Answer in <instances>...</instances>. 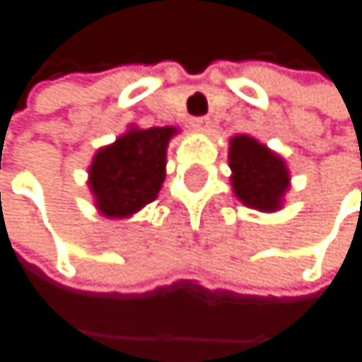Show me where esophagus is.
<instances>
[{"instance_id":"esophagus-1","label":"esophagus","mask_w":362,"mask_h":362,"mask_svg":"<svg viewBox=\"0 0 362 362\" xmlns=\"http://www.w3.org/2000/svg\"><path fill=\"white\" fill-rule=\"evenodd\" d=\"M191 126H193L195 132H208V128H211V119H208V117H197V119L191 121Z\"/></svg>"}]
</instances>
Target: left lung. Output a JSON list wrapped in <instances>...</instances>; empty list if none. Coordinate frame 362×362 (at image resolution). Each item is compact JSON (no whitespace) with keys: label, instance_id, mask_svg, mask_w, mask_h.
I'll use <instances>...</instances> for the list:
<instances>
[{"label":"left lung","instance_id":"left-lung-1","mask_svg":"<svg viewBox=\"0 0 362 362\" xmlns=\"http://www.w3.org/2000/svg\"><path fill=\"white\" fill-rule=\"evenodd\" d=\"M232 193L243 206L260 213H276L284 206L291 173L280 154L250 134H236L228 147Z\"/></svg>","mask_w":362,"mask_h":362}]
</instances>
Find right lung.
Masks as SVG:
<instances>
[{
  "label": "right lung",
  "mask_w": 362,
  "mask_h": 362,
  "mask_svg": "<svg viewBox=\"0 0 362 362\" xmlns=\"http://www.w3.org/2000/svg\"><path fill=\"white\" fill-rule=\"evenodd\" d=\"M180 130L173 126H130L115 143L95 151L88 165V191L106 219H130L158 197L167 175V147Z\"/></svg>",
  "instance_id": "add662e5"
}]
</instances>
